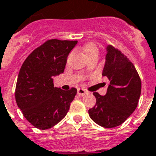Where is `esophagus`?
<instances>
[{
    "mask_svg": "<svg viewBox=\"0 0 156 156\" xmlns=\"http://www.w3.org/2000/svg\"><path fill=\"white\" fill-rule=\"evenodd\" d=\"M78 94L80 95V96H83V95H85L86 94H88V92L86 91L85 89H78Z\"/></svg>",
    "mask_w": 156,
    "mask_h": 156,
    "instance_id": "obj_1",
    "label": "esophagus"
}]
</instances>
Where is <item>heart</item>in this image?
Masks as SVG:
<instances>
[{
	"instance_id": "b5f03b06",
	"label": "heart",
	"mask_w": 156,
	"mask_h": 156,
	"mask_svg": "<svg viewBox=\"0 0 156 156\" xmlns=\"http://www.w3.org/2000/svg\"><path fill=\"white\" fill-rule=\"evenodd\" d=\"M83 51L84 53V55L88 57L92 54H98V48L96 47V45L93 43H89L86 44L83 48Z\"/></svg>"
}]
</instances>
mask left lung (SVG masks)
Instances as JSON below:
<instances>
[{
	"label": "left lung",
	"mask_w": 156,
	"mask_h": 156,
	"mask_svg": "<svg viewBox=\"0 0 156 156\" xmlns=\"http://www.w3.org/2000/svg\"><path fill=\"white\" fill-rule=\"evenodd\" d=\"M102 76L110 81L105 95L94 92L96 103L89 110L94 122L101 127L112 128L122 124L134 112L141 94L139 73L127 56L113 47H106Z\"/></svg>",
	"instance_id": "obj_1"
}]
</instances>
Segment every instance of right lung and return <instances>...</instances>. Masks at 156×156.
<instances>
[{
	"instance_id": "obj_1",
	"label": "right lung",
	"mask_w": 156,
	"mask_h": 156,
	"mask_svg": "<svg viewBox=\"0 0 156 156\" xmlns=\"http://www.w3.org/2000/svg\"><path fill=\"white\" fill-rule=\"evenodd\" d=\"M77 40H47L23 63L15 90L17 106L34 127L45 130L65 117L77 89L54 87L53 78L62 73Z\"/></svg>"
}]
</instances>
